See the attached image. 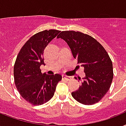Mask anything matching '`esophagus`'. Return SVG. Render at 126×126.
I'll use <instances>...</instances> for the list:
<instances>
[{
  "label": "esophagus",
  "mask_w": 126,
  "mask_h": 126,
  "mask_svg": "<svg viewBox=\"0 0 126 126\" xmlns=\"http://www.w3.org/2000/svg\"><path fill=\"white\" fill-rule=\"evenodd\" d=\"M62 78L64 79H66L67 80H70V79H72V77L67 76H65V75H63V76H62Z\"/></svg>",
  "instance_id": "obj_1"
}]
</instances>
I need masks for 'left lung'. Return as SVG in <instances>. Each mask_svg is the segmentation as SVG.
<instances>
[{"label":"left lung","mask_w":126,"mask_h":126,"mask_svg":"<svg viewBox=\"0 0 126 126\" xmlns=\"http://www.w3.org/2000/svg\"><path fill=\"white\" fill-rule=\"evenodd\" d=\"M57 38L66 42L74 58L84 68L85 77L78 90L72 93L79 103H96L110 87L113 79L112 63L103 47L91 36L74 31L62 32Z\"/></svg>","instance_id":"left-lung-1"}]
</instances>
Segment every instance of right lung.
<instances>
[{"label":"right lung","mask_w":126,"mask_h":126,"mask_svg":"<svg viewBox=\"0 0 126 126\" xmlns=\"http://www.w3.org/2000/svg\"><path fill=\"white\" fill-rule=\"evenodd\" d=\"M59 33L54 30L39 32L26 42L17 54L14 67L16 87L32 105H41L50 100L62 79L60 74H42L40 70V66L45 65L44 50Z\"/></svg>","instance_id":"obj_1"}]
</instances>
